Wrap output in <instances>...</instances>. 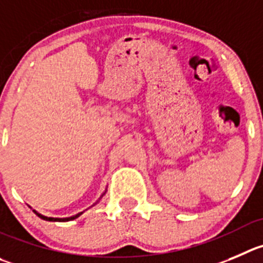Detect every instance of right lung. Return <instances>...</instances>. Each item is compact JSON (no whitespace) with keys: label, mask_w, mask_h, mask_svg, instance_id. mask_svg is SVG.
I'll list each match as a JSON object with an SVG mask.
<instances>
[{"label":"right lung","mask_w":263,"mask_h":263,"mask_svg":"<svg viewBox=\"0 0 263 263\" xmlns=\"http://www.w3.org/2000/svg\"><path fill=\"white\" fill-rule=\"evenodd\" d=\"M105 193H106V191H105V192L102 193V196H104ZM102 196H101V197H100V200H101V198H102ZM100 200H98V201H100ZM98 201H96V202L93 203L92 206H95L96 203L98 202ZM92 206H90V208H92ZM29 208H31V206H29ZM84 212H85V210H84ZM84 212H80V213H78V214H75V215H71V217L54 218V217H46V215H43V214H41V213H39V212H36V210H33V213H35V214L37 215L39 218H41V219H44V220H49V222H68V220H73V219H76V218H79L80 215H82Z\"/></svg>","instance_id":"add662e5"}]
</instances>
